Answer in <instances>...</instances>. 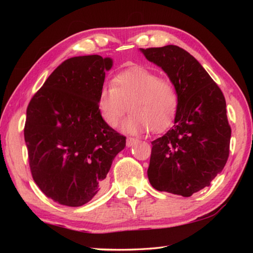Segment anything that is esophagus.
I'll list each match as a JSON object with an SVG mask.
<instances>
[{"label":"esophagus","mask_w":253,"mask_h":253,"mask_svg":"<svg viewBox=\"0 0 253 253\" xmlns=\"http://www.w3.org/2000/svg\"><path fill=\"white\" fill-rule=\"evenodd\" d=\"M136 143H138V139L134 138V137H128L127 140H126V145H127L128 147L134 146V145H135Z\"/></svg>","instance_id":"esophagus-1"}]
</instances>
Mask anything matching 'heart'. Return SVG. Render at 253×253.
<instances>
[{"mask_svg":"<svg viewBox=\"0 0 253 253\" xmlns=\"http://www.w3.org/2000/svg\"><path fill=\"white\" fill-rule=\"evenodd\" d=\"M98 110L109 127H116L128 111L131 115L123 124L129 134L168 129L176 117L179 93L174 83L161 79L145 67L129 68L118 74L111 84L104 85L98 95Z\"/></svg>","mask_w":253,"mask_h":253,"instance_id":"b5f03b06","label":"heart"}]
</instances>
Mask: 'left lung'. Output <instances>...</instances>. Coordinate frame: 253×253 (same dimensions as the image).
<instances>
[{"instance_id":"1","label":"left lung","mask_w":253,"mask_h":253,"mask_svg":"<svg viewBox=\"0 0 253 253\" xmlns=\"http://www.w3.org/2000/svg\"><path fill=\"white\" fill-rule=\"evenodd\" d=\"M140 51L168 74L179 93L174 127L152 142L148 179L157 191L188 198L209 186L229 158L225 98L186 50L165 45Z\"/></svg>"}]
</instances>
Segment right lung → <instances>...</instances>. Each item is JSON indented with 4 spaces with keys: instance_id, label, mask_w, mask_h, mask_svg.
<instances>
[{
    "instance_id": "obj_1",
    "label": "right lung",
    "mask_w": 253,
    "mask_h": 253,
    "mask_svg": "<svg viewBox=\"0 0 253 253\" xmlns=\"http://www.w3.org/2000/svg\"><path fill=\"white\" fill-rule=\"evenodd\" d=\"M109 58L91 54L67 59L31 98L24 139L32 177L60 204L81 207L101 191L126 137L106 125L98 95Z\"/></svg>"
}]
</instances>
